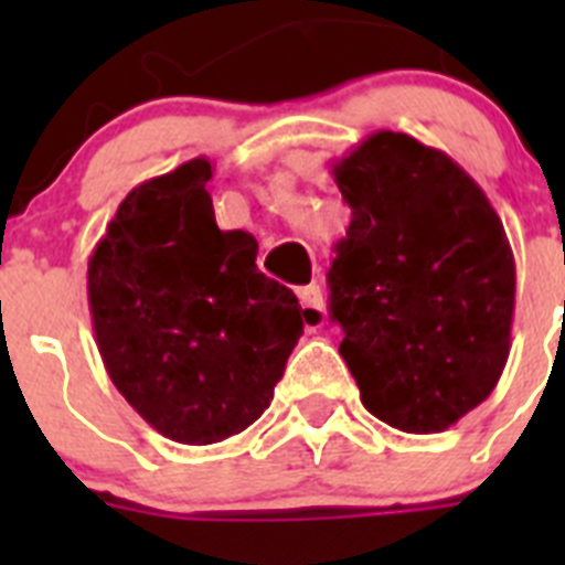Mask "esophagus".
<instances>
[{
  "label": "esophagus",
  "instance_id": "1",
  "mask_svg": "<svg viewBox=\"0 0 565 565\" xmlns=\"http://www.w3.org/2000/svg\"><path fill=\"white\" fill-rule=\"evenodd\" d=\"M297 297L302 302V308H306L308 322H322V317H326V291L313 282V286L299 288Z\"/></svg>",
  "mask_w": 565,
  "mask_h": 565
}]
</instances>
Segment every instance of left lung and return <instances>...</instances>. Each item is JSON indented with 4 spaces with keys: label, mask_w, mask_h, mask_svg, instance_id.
<instances>
[{
    "label": "left lung",
    "mask_w": 565,
    "mask_h": 565,
    "mask_svg": "<svg viewBox=\"0 0 565 565\" xmlns=\"http://www.w3.org/2000/svg\"><path fill=\"white\" fill-rule=\"evenodd\" d=\"M348 237L328 271L339 353L362 404L441 433L495 391L512 348L515 257L483 189L450 154L379 129L333 161Z\"/></svg>",
    "instance_id": "8db88e82"
}]
</instances>
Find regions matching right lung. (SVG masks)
I'll use <instances>...</instances> for the list:
<instances>
[{
    "instance_id": "right-lung-1",
    "label": "right lung",
    "mask_w": 565,
    "mask_h": 565,
    "mask_svg": "<svg viewBox=\"0 0 565 565\" xmlns=\"http://www.w3.org/2000/svg\"><path fill=\"white\" fill-rule=\"evenodd\" d=\"M212 163L192 158L121 201L87 263L98 353L138 416L181 444H217L263 416L302 337L291 288L257 239L214 223Z\"/></svg>"
}]
</instances>
